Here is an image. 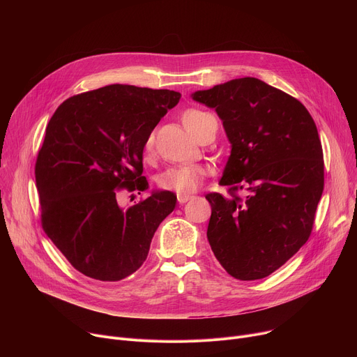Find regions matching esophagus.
Listing matches in <instances>:
<instances>
[{
    "mask_svg": "<svg viewBox=\"0 0 357 357\" xmlns=\"http://www.w3.org/2000/svg\"><path fill=\"white\" fill-rule=\"evenodd\" d=\"M176 197H178V202H179L181 205H182V203H186L188 200H190V199H192V195H186V193H178V195H176Z\"/></svg>",
    "mask_w": 357,
    "mask_h": 357,
    "instance_id": "1",
    "label": "esophagus"
}]
</instances>
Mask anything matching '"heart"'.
Listing matches in <instances>:
<instances>
[{"label":"heart","mask_w":357,"mask_h":357,"mask_svg":"<svg viewBox=\"0 0 357 357\" xmlns=\"http://www.w3.org/2000/svg\"><path fill=\"white\" fill-rule=\"evenodd\" d=\"M213 120L215 119L209 113L199 109H189L182 116L183 126L197 141H202V138L205 137ZM154 145H155L154 132H149L144 141V148H142L145 158H149L152 155V152H154ZM206 175H208V169L202 165L171 167L158 175L157 183L164 190H171L176 193H192L202 186L203 179L206 178Z\"/></svg>","instance_id":"heart-1"}]
</instances>
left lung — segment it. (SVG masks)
<instances>
[{"label": "left lung", "instance_id": "obj_1", "mask_svg": "<svg viewBox=\"0 0 357 357\" xmlns=\"http://www.w3.org/2000/svg\"><path fill=\"white\" fill-rule=\"evenodd\" d=\"M215 109L231 144L212 206L208 240L222 267L241 281L285 264L311 236L324 192V152L310 112L256 77L192 94ZM244 190L241 197L238 192Z\"/></svg>", "mask_w": 357, "mask_h": 357}]
</instances>
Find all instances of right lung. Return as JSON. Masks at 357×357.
Returning a JSON list of instances; mask_svg holds the SVG:
<instances>
[{
  "instance_id": "right-lung-1",
  "label": "right lung",
  "mask_w": 357,
  "mask_h": 357,
  "mask_svg": "<svg viewBox=\"0 0 357 357\" xmlns=\"http://www.w3.org/2000/svg\"><path fill=\"white\" fill-rule=\"evenodd\" d=\"M179 98L174 90L110 84L69 97L50 119L35 164L40 223L86 277L113 282L135 273L175 209L169 190L128 209L119 193L149 188L144 141Z\"/></svg>"
}]
</instances>
